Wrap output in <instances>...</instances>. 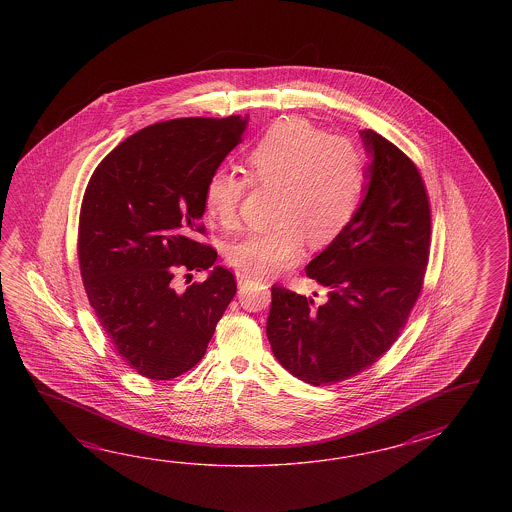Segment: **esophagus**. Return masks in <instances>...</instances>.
I'll list each match as a JSON object with an SVG mask.
<instances>
[{
  "label": "esophagus",
  "instance_id": "34e87169",
  "mask_svg": "<svg viewBox=\"0 0 512 512\" xmlns=\"http://www.w3.org/2000/svg\"><path fill=\"white\" fill-rule=\"evenodd\" d=\"M236 278H238V283H245V282H252V280H256L252 274H249V272L245 271H238L236 272Z\"/></svg>",
  "mask_w": 512,
  "mask_h": 512
}]
</instances>
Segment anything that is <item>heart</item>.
Listing matches in <instances>:
<instances>
[{
  "mask_svg": "<svg viewBox=\"0 0 512 512\" xmlns=\"http://www.w3.org/2000/svg\"><path fill=\"white\" fill-rule=\"evenodd\" d=\"M247 179L219 170L208 179V214L234 229L249 185L274 190L267 229L254 230L234 241L230 265L252 276H267L293 265L304 240L315 247L340 236L355 218L366 188V161L357 144L304 119L274 124L252 146L245 161Z\"/></svg>",
  "mask_w": 512,
  "mask_h": 512,
  "instance_id": "b5f03b06",
  "label": "heart"
}]
</instances>
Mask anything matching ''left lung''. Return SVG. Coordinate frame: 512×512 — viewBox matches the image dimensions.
<instances>
[{"label":"left lung","instance_id":"left-lung-1","mask_svg":"<svg viewBox=\"0 0 512 512\" xmlns=\"http://www.w3.org/2000/svg\"><path fill=\"white\" fill-rule=\"evenodd\" d=\"M371 163L366 196L346 230L305 274L327 302L272 285L267 338L300 381L324 386L370 368L392 348L423 289L430 203L410 157L373 130L360 131Z\"/></svg>","mask_w":512,"mask_h":512}]
</instances>
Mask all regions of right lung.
<instances>
[{
    "mask_svg": "<svg viewBox=\"0 0 512 512\" xmlns=\"http://www.w3.org/2000/svg\"><path fill=\"white\" fill-rule=\"evenodd\" d=\"M247 117L174 119L133 133L87 183L78 261L89 304L128 366L170 381L203 359L236 294L205 234V188L241 142ZM213 271L181 294L177 268Z\"/></svg>",
    "mask_w": 512,
    "mask_h": 512,
    "instance_id": "add662e5",
    "label": "right lung"
}]
</instances>
